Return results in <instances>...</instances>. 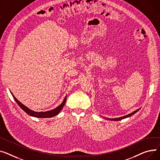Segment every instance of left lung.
<instances>
[{
  "label": "left lung",
  "mask_w": 160,
  "mask_h": 160,
  "mask_svg": "<svg viewBox=\"0 0 160 160\" xmlns=\"http://www.w3.org/2000/svg\"><path fill=\"white\" fill-rule=\"evenodd\" d=\"M139 109H140V108H139V109L135 110L134 112H132V113H130V114H128V115H126V116H123V117H120V118H112V119H111V118H105V119H108V120H110V121H120V120H121V119H125V118L130 117L131 116L134 115L135 113H136V112H137Z\"/></svg>",
  "instance_id": "8db88e82"
}]
</instances>
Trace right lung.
<instances>
[{
    "label": "right lung",
    "instance_id": "add662e5",
    "mask_svg": "<svg viewBox=\"0 0 160 160\" xmlns=\"http://www.w3.org/2000/svg\"><path fill=\"white\" fill-rule=\"evenodd\" d=\"M12 94L13 96V99H15V101L17 102V104L19 106L26 114H28V115H30V116H33V117H35V118H52L53 116H57L60 111L62 110V108H63L64 105H65V102H66V99H67V97L66 96L63 100V101L62 102L61 104L58 106L57 108H54L53 110H49V111H46V112H35L33 111L32 110H30V108H28V107H26L25 105H24L23 104L19 101H18L16 98L13 96V93H12Z\"/></svg>",
    "mask_w": 160,
    "mask_h": 160
}]
</instances>
